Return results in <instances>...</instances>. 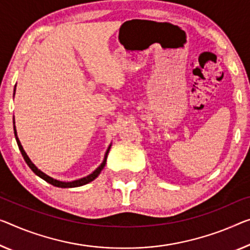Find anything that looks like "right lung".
<instances>
[{
  "label": "right lung",
  "mask_w": 250,
  "mask_h": 250,
  "mask_svg": "<svg viewBox=\"0 0 250 250\" xmlns=\"http://www.w3.org/2000/svg\"><path fill=\"white\" fill-rule=\"evenodd\" d=\"M14 91H15V88H14ZM14 135H15V140H17L18 146H19V148H20L23 159H24L26 164L29 165V167L31 168V170H32V171L34 172V173H36L38 176H40L41 179H43L44 181H47L48 183L52 184V186H55V187H58V188H76V187L83 186V184H87V183H89V182L93 181V180H95L96 178H97V176L99 175V173H101L102 170L104 168V167H105L106 160H107V155H108V152H109V148H110V146H109L108 149H107V152H106V154H105V159H104L103 163H102L101 165H99V167H98L97 168H96V170L93 172V173L89 174L88 176H86V178L76 180V181H72V182H61V181H58V180H55V179L50 178V176L47 175V174H44L43 172H41V171L39 170V168H38V167H36V165H34V164L31 162V160L29 159V156L26 155V153L24 152V149H23L22 145H21V143H20V141H19L18 135H17V129H15V126H14Z\"/></svg>",
  "instance_id": "1"
}]
</instances>
